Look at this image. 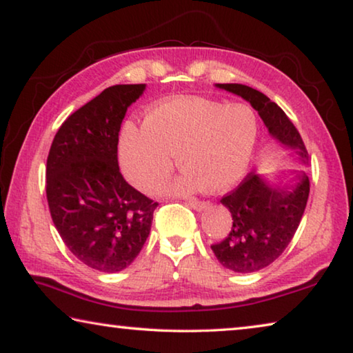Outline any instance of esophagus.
I'll return each mask as SVG.
<instances>
[{"label":"esophagus","mask_w":353,"mask_h":353,"mask_svg":"<svg viewBox=\"0 0 353 353\" xmlns=\"http://www.w3.org/2000/svg\"><path fill=\"white\" fill-rule=\"evenodd\" d=\"M187 205H190L191 208H194V210L201 212V210H205V208L210 204H208V202H205V201H199V199H188Z\"/></svg>","instance_id":"1"}]
</instances>
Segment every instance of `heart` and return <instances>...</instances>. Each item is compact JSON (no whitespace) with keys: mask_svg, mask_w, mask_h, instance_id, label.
Segmentation results:
<instances>
[{"mask_svg":"<svg viewBox=\"0 0 353 353\" xmlns=\"http://www.w3.org/2000/svg\"><path fill=\"white\" fill-rule=\"evenodd\" d=\"M259 139V121L248 105L204 98H179L148 113L143 129L121 137V166L137 188L152 191L171 176L177 155L183 174L171 187L185 194L204 187L224 191L246 174Z\"/></svg>","mask_w":353,"mask_h":353,"instance_id":"obj_1","label":"heart"}]
</instances>
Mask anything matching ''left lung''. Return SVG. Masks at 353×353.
<instances>
[{
  "label": "left lung",
  "instance_id": "8db88e82",
  "mask_svg": "<svg viewBox=\"0 0 353 353\" xmlns=\"http://www.w3.org/2000/svg\"><path fill=\"white\" fill-rule=\"evenodd\" d=\"M246 99L259 112L270 134L292 154L307 160L303 140L286 113L272 101L243 83H216ZM294 187H271L254 172L221 199L232 213V227L223 241L212 244L218 261L234 272H256L270 266L291 243L305 212L310 181L305 172L297 176Z\"/></svg>",
  "mask_w": 353,
  "mask_h": 353
}]
</instances>
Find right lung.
Returning <instances> with one entry per match:
<instances>
[{
  "label": "right lung",
  "mask_w": 353,
  "mask_h": 353,
  "mask_svg": "<svg viewBox=\"0 0 353 353\" xmlns=\"http://www.w3.org/2000/svg\"><path fill=\"white\" fill-rule=\"evenodd\" d=\"M145 83L113 85L65 119L46 160V199L59 235L83 265L118 272L140 254L159 202L126 182L118 134Z\"/></svg>",
  "instance_id": "1"
}]
</instances>
